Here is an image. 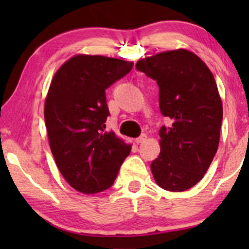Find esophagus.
I'll return each mask as SVG.
<instances>
[{
    "instance_id": "obj_1",
    "label": "esophagus",
    "mask_w": 249,
    "mask_h": 249,
    "mask_svg": "<svg viewBox=\"0 0 249 249\" xmlns=\"http://www.w3.org/2000/svg\"><path fill=\"white\" fill-rule=\"evenodd\" d=\"M146 140H147V136L145 134H142V135H141L140 137L138 138H136V140H135V142H137V144H142V142H146Z\"/></svg>"
}]
</instances>
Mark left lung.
<instances>
[{"instance_id":"8db88e82","label":"left lung","mask_w":249,"mask_h":249,"mask_svg":"<svg viewBox=\"0 0 249 249\" xmlns=\"http://www.w3.org/2000/svg\"><path fill=\"white\" fill-rule=\"evenodd\" d=\"M136 68L157 81L160 111L172 123L159 130L154 179L167 191L188 190L203 178L220 142L223 105L215 79L200 57L182 48L141 59Z\"/></svg>"}]
</instances>
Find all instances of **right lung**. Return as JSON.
Returning a JSON list of instances; mask_svg holds the SVG:
<instances>
[{
    "mask_svg": "<svg viewBox=\"0 0 249 249\" xmlns=\"http://www.w3.org/2000/svg\"><path fill=\"white\" fill-rule=\"evenodd\" d=\"M133 66L116 58L75 54L50 83L44 107L50 149L65 180L84 195L111 187L132 149L104 129L109 115L105 90Z\"/></svg>",
    "mask_w": 249,
    "mask_h": 249,
    "instance_id": "obj_1",
    "label": "right lung"
}]
</instances>
